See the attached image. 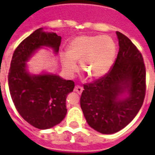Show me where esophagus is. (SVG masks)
Listing matches in <instances>:
<instances>
[{"label":"esophagus","mask_w":155,"mask_h":155,"mask_svg":"<svg viewBox=\"0 0 155 155\" xmlns=\"http://www.w3.org/2000/svg\"><path fill=\"white\" fill-rule=\"evenodd\" d=\"M83 90H84V88H83L81 86H80V85H76L75 87V91L77 92L78 94H81L83 92Z\"/></svg>","instance_id":"1"}]
</instances>
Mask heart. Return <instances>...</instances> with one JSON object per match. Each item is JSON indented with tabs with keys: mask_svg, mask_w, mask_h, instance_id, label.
I'll list each match as a JSON object with an SVG mask.
<instances>
[{
	"mask_svg": "<svg viewBox=\"0 0 155 155\" xmlns=\"http://www.w3.org/2000/svg\"><path fill=\"white\" fill-rule=\"evenodd\" d=\"M67 54L61 55V61L69 75L74 74L77 69L75 62H80L83 72L90 79L97 80L104 76L113 66L117 45L107 35H80L68 44Z\"/></svg>",
	"mask_w": 155,
	"mask_h": 155,
	"instance_id": "obj_1",
	"label": "heart"
}]
</instances>
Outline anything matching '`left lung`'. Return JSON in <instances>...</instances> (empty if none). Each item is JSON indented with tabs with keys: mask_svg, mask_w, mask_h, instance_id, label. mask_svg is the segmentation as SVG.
I'll use <instances>...</instances> for the list:
<instances>
[{
	"mask_svg": "<svg viewBox=\"0 0 155 155\" xmlns=\"http://www.w3.org/2000/svg\"><path fill=\"white\" fill-rule=\"evenodd\" d=\"M119 51L110 70L102 78L84 84L80 106L87 124L104 134L125 128L142 108L146 96L143 57L131 40L117 31ZM129 97L118 98L123 92Z\"/></svg>",
	"mask_w": 155,
	"mask_h": 155,
	"instance_id": "left-lung-1",
	"label": "left lung"
}]
</instances>
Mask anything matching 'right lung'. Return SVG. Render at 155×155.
<instances>
[{
    "label": "right lung",
    "instance_id": "add662e5",
    "mask_svg": "<svg viewBox=\"0 0 155 155\" xmlns=\"http://www.w3.org/2000/svg\"><path fill=\"white\" fill-rule=\"evenodd\" d=\"M61 37L38 29L23 40L13 52L8 75L11 98L21 117L34 127L47 130L58 125L67 114L66 98L75 83L55 75H31L25 63L42 46L58 51Z\"/></svg>",
    "mask_w": 155,
    "mask_h": 155
}]
</instances>
